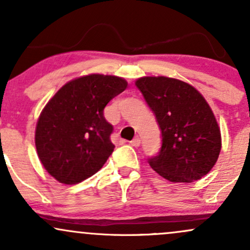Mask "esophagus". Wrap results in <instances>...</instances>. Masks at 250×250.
<instances>
[{
  "label": "esophagus",
  "instance_id": "34e87169",
  "mask_svg": "<svg viewBox=\"0 0 250 250\" xmlns=\"http://www.w3.org/2000/svg\"><path fill=\"white\" fill-rule=\"evenodd\" d=\"M130 145L133 146V147H139L140 145H141V139L140 137H135L130 141Z\"/></svg>",
  "mask_w": 250,
  "mask_h": 250
}]
</instances>
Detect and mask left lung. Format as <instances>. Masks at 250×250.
I'll return each instance as SVG.
<instances>
[{"instance_id": "obj_1", "label": "left lung", "mask_w": 250, "mask_h": 250, "mask_svg": "<svg viewBox=\"0 0 250 250\" xmlns=\"http://www.w3.org/2000/svg\"><path fill=\"white\" fill-rule=\"evenodd\" d=\"M153 110L162 135L156 156L148 159L170 182H193L207 175L221 151V131L213 111L193 85L166 76L135 82Z\"/></svg>"}]
</instances>
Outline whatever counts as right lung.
I'll return each instance as SVG.
<instances>
[{
	"label": "right lung",
	"mask_w": 250,
	"mask_h": 250,
	"mask_svg": "<svg viewBox=\"0 0 250 250\" xmlns=\"http://www.w3.org/2000/svg\"><path fill=\"white\" fill-rule=\"evenodd\" d=\"M128 83L111 75L91 74L65 83L43 108L35 146L43 167L64 185L93 176L114 151L113 125L103 116L111 99Z\"/></svg>",
	"instance_id": "obj_1"
}]
</instances>
